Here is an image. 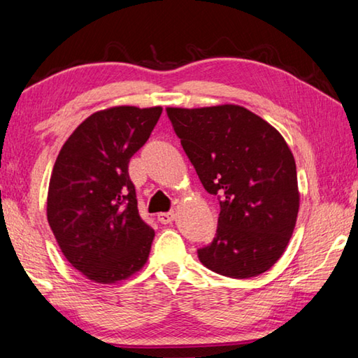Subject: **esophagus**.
<instances>
[{
	"label": "esophagus",
	"mask_w": 358,
	"mask_h": 358,
	"mask_svg": "<svg viewBox=\"0 0 358 358\" xmlns=\"http://www.w3.org/2000/svg\"><path fill=\"white\" fill-rule=\"evenodd\" d=\"M158 222H160V224H163V225H166V224H171V222L174 220V213L171 210V213H160L158 214Z\"/></svg>",
	"instance_id": "esophagus-1"
}]
</instances>
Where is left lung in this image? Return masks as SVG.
<instances>
[{"label": "left lung", "mask_w": 358, "mask_h": 358, "mask_svg": "<svg viewBox=\"0 0 358 358\" xmlns=\"http://www.w3.org/2000/svg\"><path fill=\"white\" fill-rule=\"evenodd\" d=\"M166 114L220 214L213 243L198 249L210 271L249 279L285 252L300 208L296 165L276 128L236 104Z\"/></svg>", "instance_id": "left-lung-1"}]
</instances>
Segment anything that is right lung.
I'll use <instances>...</instances> for the list:
<instances>
[{
    "label": "right lung",
    "mask_w": 358,
    "mask_h": 358,
    "mask_svg": "<svg viewBox=\"0 0 358 358\" xmlns=\"http://www.w3.org/2000/svg\"><path fill=\"white\" fill-rule=\"evenodd\" d=\"M162 110H98L76 128L57 157L47 220L66 260L95 282L128 279L149 259L155 231L138 213L128 163L149 139Z\"/></svg>",
    "instance_id": "right-lung-1"
}]
</instances>
